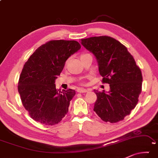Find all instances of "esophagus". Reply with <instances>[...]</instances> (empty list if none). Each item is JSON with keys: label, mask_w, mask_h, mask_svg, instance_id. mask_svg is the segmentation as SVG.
I'll list each match as a JSON object with an SVG mask.
<instances>
[{"label": "esophagus", "mask_w": 158, "mask_h": 158, "mask_svg": "<svg viewBox=\"0 0 158 158\" xmlns=\"http://www.w3.org/2000/svg\"><path fill=\"white\" fill-rule=\"evenodd\" d=\"M77 92L78 93H86L88 92L86 89H77Z\"/></svg>", "instance_id": "1"}]
</instances>
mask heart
<instances>
[{"instance_id": "1", "label": "heart", "mask_w": 158, "mask_h": 158, "mask_svg": "<svg viewBox=\"0 0 158 158\" xmlns=\"http://www.w3.org/2000/svg\"><path fill=\"white\" fill-rule=\"evenodd\" d=\"M84 55H86V54H83V55H81V56H84ZM82 84H84V83H82Z\"/></svg>"}]
</instances>
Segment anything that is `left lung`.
<instances>
[{
	"label": "left lung",
	"instance_id": "obj_1",
	"mask_svg": "<svg viewBox=\"0 0 158 158\" xmlns=\"http://www.w3.org/2000/svg\"><path fill=\"white\" fill-rule=\"evenodd\" d=\"M81 42L96 57L102 83L110 84L108 93L94 91L97 100L94 110L106 122L123 120L139 101L143 81L141 69L127 47L110 36H94Z\"/></svg>",
	"mask_w": 158,
	"mask_h": 158
}]
</instances>
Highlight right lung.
I'll return each mask as SVG.
<instances>
[{
	"mask_svg": "<svg viewBox=\"0 0 158 158\" xmlns=\"http://www.w3.org/2000/svg\"><path fill=\"white\" fill-rule=\"evenodd\" d=\"M81 48L76 41L52 40L39 47L22 69L18 81L22 103L29 116L44 125L59 123L68 112L74 90H57L55 80L69 56Z\"/></svg>",
	"mask_w": 158,
	"mask_h": 158,
	"instance_id": "right-lung-1",
	"label": "right lung"
}]
</instances>
